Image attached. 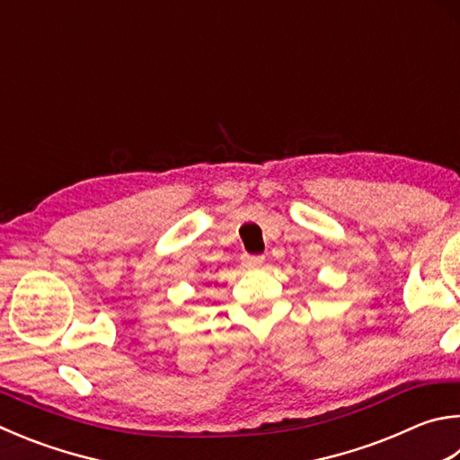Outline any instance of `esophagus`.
<instances>
[{
	"label": "esophagus",
	"mask_w": 460,
	"mask_h": 460,
	"mask_svg": "<svg viewBox=\"0 0 460 460\" xmlns=\"http://www.w3.org/2000/svg\"><path fill=\"white\" fill-rule=\"evenodd\" d=\"M243 261L247 267H259V265H263L265 257L263 255H245Z\"/></svg>",
	"instance_id": "esophagus-1"
}]
</instances>
